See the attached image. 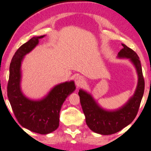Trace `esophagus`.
I'll return each mask as SVG.
<instances>
[{"label": "esophagus", "mask_w": 151, "mask_h": 151, "mask_svg": "<svg viewBox=\"0 0 151 151\" xmlns=\"http://www.w3.org/2000/svg\"><path fill=\"white\" fill-rule=\"evenodd\" d=\"M84 81H85V80H84V78L83 76H78L76 78V85L77 88L81 87L82 85H83L84 83Z\"/></svg>", "instance_id": "obj_1"}]
</instances>
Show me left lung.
Listing matches in <instances>:
<instances>
[{
	"label": "left lung",
	"instance_id": "8db88e82",
	"mask_svg": "<svg viewBox=\"0 0 151 151\" xmlns=\"http://www.w3.org/2000/svg\"><path fill=\"white\" fill-rule=\"evenodd\" d=\"M121 45L123 48L119 52L117 58L129 60L135 68L138 76L135 91L128 101L118 109L108 110L100 106L91 93L83 89L78 92L86 123L90 130L102 135L118 132L132 122L137 114L144 92V80L139 58L134 50L125 44Z\"/></svg>",
	"mask_w": 151,
	"mask_h": 151
}]
</instances>
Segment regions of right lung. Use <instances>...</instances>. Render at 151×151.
I'll list each match as a JSON object with an SVG mask.
<instances>
[{
  "label": "right lung",
  "mask_w": 151,
  "mask_h": 151,
  "mask_svg": "<svg viewBox=\"0 0 151 151\" xmlns=\"http://www.w3.org/2000/svg\"><path fill=\"white\" fill-rule=\"evenodd\" d=\"M46 35L33 37L14 55L9 66L7 96L16 118L23 128L33 132L47 134L59 127L60 111L66 98L76 90L73 80L54 86L42 99H30L21 87V64L24 57L39 44Z\"/></svg>",
  "instance_id": "obj_1"
}]
</instances>
